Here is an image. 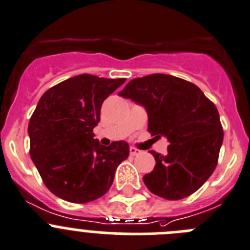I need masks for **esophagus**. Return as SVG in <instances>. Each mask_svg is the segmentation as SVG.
Listing matches in <instances>:
<instances>
[{"instance_id": "esophagus-1", "label": "esophagus", "mask_w": 250, "mask_h": 250, "mask_svg": "<svg viewBox=\"0 0 250 250\" xmlns=\"http://www.w3.org/2000/svg\"><path fill=\"white\" fill-rule=\"evenodd\" d=\"M129 153H130V155H133V157H136V155H139V154L142 153V150H139V149L134 148V146H130V148H129Z\"/></svg>"}]
</instances>
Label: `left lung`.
Returning <instances> with one entry per match:
<instances>
[{
  "instance_id": "8db88e82",
  "label": "left lung",
  "mask_w": 250,
  "mask_h": 250,
  "mask_svg": "<svg viewBox=\"0 0 250 250\" xmlns=\"http://www.w3.org/2000/svg\"><path fill=\"white\" fill-rule=\"evenodd\" d=\"M118 95L142 104L148 113V132L170 143L167 155L150 151L157 164L143 176L149 191L181 200L199 190L216 169L223 142L213 102L192 83L165 74L133 79Z\"/></svg>"
}]
</instances>
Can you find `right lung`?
I'll return each mask as SVG.
<instances>
[{"label": "right lung", "mask_w": 250, "mask_h": 250, "mask_svg": "<svg viewBox=\"0 0 250 250\" xmlns=\"http://www.w3.org/2000/svg\"><path fill=\"white\" fill-rule=\"evenodd\" d=\"M125 81L81 74L39 100L28 125L29 154L43 183L60 199L86 204L104 196L129 155L127 142L104 146L92 133L104 101Z\"/></svg>", "instance_id": "right-lung-1"}]
</instances>
